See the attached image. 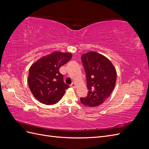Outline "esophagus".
Instances as JSON below:
<instances>
[{
    "instance_id": "obj_1",
    "label": "esophagus",
    "mask_w": 149,
    "mask_h": 149,
    "mask_svg": "<svg viewBox=\"0 0 149 149\" xmlns=\"http://www.w3.org/2000/svg\"><path fill=\"white\" fill-rule=\"evenodd\" d=\"M76 84L74 83H72L71 85H70V86L71 87V88H76Z\"/></svg>"
}]
</instances>
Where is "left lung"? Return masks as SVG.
Segmentation results:
<instances>
[{
  "instance_id": "left-lung-1",
  "label": "left lung",
  "mask_w": 149,
  "mask_h": 149,
  "mask_svg": "<svg viewBox=\"0 0 149 149\" xmlns=\"http://www.w3.org/2000/svg\"><path fill=\"white\" fill-rule=\"evenodd\" d=\"M86 74L88 96L80 100L86 106L101 105L114 89L117 72L107 58L95 52H89L81 56Z\"/></svg>"
}]
</instances>
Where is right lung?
Listing matches in <instances>:
<instances>
[{"mask_svg": "<svg viewBox=\"0 0 149 149\" xmlns=\"http://www.w3.org/2000/svg\"><path fill=\"white\" fill-rule=\"evenodd\" d=\"M72 58L71 53L54 52L40 58L29 69L28 83L33 96L43 104L59 101L70 86L63 81L59 69Z\"/></svg>", "mask_w": 149, "mask_h": 149, "instance_id": "1", "label": "right lung"}]
</instances>
